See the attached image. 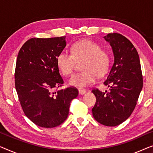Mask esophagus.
Listing matches in <instances>:
<instances>
[{
    "instance_id": "obj_1",
    "label": "esophagus",
    "mask_w": 153,
    "mask_h": 153,
    "mask_svg": "<svg viewBox=\"0 0 153 153\" xmlns=\"http://www.w3.org/2000/svg\"><path fill=\"white\" fill-rule=\"evenodd\" d=\"M79 93L80 95H83V94H85L86 93V91H85V89H82V88H79Z\"/></svg>"
}]
</instances>
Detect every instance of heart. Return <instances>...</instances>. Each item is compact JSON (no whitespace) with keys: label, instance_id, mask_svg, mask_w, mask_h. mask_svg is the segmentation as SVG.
I'll list each match as a JSON object with an SVG mask.
<instances>
[{"label":"heart","instance_id":"b5f03b06","mask_svg":"<svg viewBox=\"0 0 153 153\" xmlns=\"http://www.w3.org/2000/svg\"><path fill=\"white\" fill-rule=\"evenodd\" d=\"M83 60L82 72L73 75L69 84L76 87H85L93 83L97 76L105 74L110 65L109 53L102 49L97 43L88 39L73 44L71 53L62 51L57 56V65L62 74L68 76L74 71L76 61Z\"/></svg>","mask_w":153,"mask_h":153}]
</instances>
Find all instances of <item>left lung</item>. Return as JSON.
Returning a JSON list of instances; mask_svg holds the SVG:
<instances>
[{
  "mask_svg": "<svg viewBox=\"0 0 153 153\" xmlns=\"http://www.w3.org/2000/svg\"><path fill=\"white\" fill-rule=\"evenodd\" d=\"M104 38L112 48L114 62L104 81L109 91H92L96 97L92 112L100 124L113 127L126 120L133 112L143 88V76L139 54L128 39L116 33Z\"/></svg>",
  "mask_w": 153,
  "mask_h": 153,
  "instance_id": "obj_1",
  "label": "left lung"
}]
</instances>
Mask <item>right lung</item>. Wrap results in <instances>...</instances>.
<instances>
[{
	"label": "right lung",
	"instance_id": "obj_1",
	"mask_svg": "<svg viewBox=\"0 0 153 153\" xmlns=\"http://www.w3.org/2000/svg\"><path fill=\"white\" fill-rule=\"evenodd\" d=\"M65 36L31 38L16 59L15 88L24 114L37 126L52 128L68 116L70 102L78 96L76 88L58 89L63 83L57 56L66 46Z\"/></svg>",
	"mask_w": 153,
	"mask_h": 153
}]
</instances>
